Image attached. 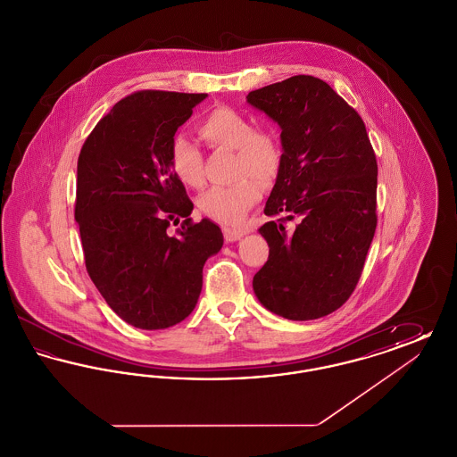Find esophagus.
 <instances>
[{"label": "esophagus", "mask_w": 457, "mask_h": 457, "mask_svg": "<svg viewBox=\"0 0 457 457\" xmlns=\"http://www.w3.org/2000/svg\"><path fill=\"white\" fill-rule=\"evenodd\" d=\"M222 235H224V239H226L228 243H231V241H237V239L241 238V237L245 235V231H243V229H239V228H229V226H224V228H222Z\"/></svg>", "instance_id": "34e87169"}]
</instances>
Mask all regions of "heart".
<instances>
[{
  "label": "heart",
  "mask_w": 457,
  "mask_h": 457,
  "mask_svg": "<svg viewBox=\"0 0 457 457\" xmlns=\"http://www.w3.org/2000/svg\"><path fill=\"white\" fill-rule=\"evenodd\" d=\"M198 137L214 151H233L231 185L212 187L198 198L200 211L219 222H237L261 200L262 183H272L283 168V145L274 130L255 129L250 116L229 106L211 109L198 123ZM174 176L190 188L204 185V157L195 144L174 135L170 144Z\"/></svg>",
  "instance_id": "b5f03b06"
}]
</instances>
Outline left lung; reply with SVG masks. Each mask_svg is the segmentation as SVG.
Returning <instances> with one entry per match:
<instances>
[{
  "mask_svg": "<svg viewBox=\"0 0 457 457\" xmlns=\"http://www.w3.org/2000/svg\"><path fill=\"white\" fill-rule=\"evenodd\" d=\"M252 106L281 127L283 168L261 228L269 259L253 276L267 310L326 317L348 302L377 228V159L358 111L312 75L252 90ZM287 220L295 229H285Z\"/></svg>",
  "mask_w": 457,
  "mask_h": 457,
  "instance_id": "1",
  "label": "left lung"
}]
</instances>
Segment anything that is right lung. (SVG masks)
I'll return each instance as SVG.
<instances>
[{
  "mask_svg": "<svg viewBox=\"0 0 457 457\" xmlns=\"http://www.w3.org/2000/svg\"><path fill=\"white\" fill-rule=\"evenodd\" d=\"M207 94L137 90L88 133L77 164L75 219L88 278L112 312L138 328L187 319L205 261L222 246L214 222L170 166V144ZM180 228L174 236L167 228Z\"/></svg>",
  "mask_w": 457,
  "mask_h": 457,
  "instance_id": "add662e5",
  "label": "right lung"
}]
</instances>
